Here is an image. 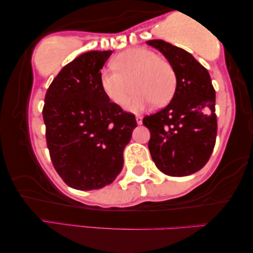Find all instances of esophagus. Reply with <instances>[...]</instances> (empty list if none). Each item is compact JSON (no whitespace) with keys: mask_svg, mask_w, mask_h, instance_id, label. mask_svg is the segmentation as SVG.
Segmentation results:
<instances>
[{"mask_svg":"<svg viewBox=\"0 0 253 253\" xmlns=\"http://www.w3.org/2000/svg\"><path fill=\"white\" fill-rule=\"evenodd\" d=\"M135 120H136V123H138V124H142V118L140 117V115H136Z\"/></svg>","mask_w":253,"mask_h":253,"instance_id":"obj_1","label":"esophagus"}]
</instances>
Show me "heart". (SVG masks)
Here are the masks:
<instances>
[{
  "instance_id": "b5f03b06",
  "label": "heart",
  "mask_w": 253,
  "mask_h": 253,
  "mask_svg": "<svg viewBox=\"0 0 253 253\" xmlns=\"http://www.w3.org/2000/svg\"><path fill=\"white\" fill-rule=\"evenodd\" d=\"M112 66L113 68L102 74L101 86L115 104H124L133 86L136 92L127 105L132 111H140L152 103L165 105L175 94L176 74L171 65L154 51L130 49L115 57Z\"/></svg>"
}]
</instances>
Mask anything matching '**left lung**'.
<instances>
[{
	"label": "left lung",
	"mask_w": 253,
	"mask_h": 253,
	"mask_svg": "<svg viewBox=\"0 0 253 253\" xmlns=\"http://www.w3.org/2000/svg\"><path fill=\"white\" fill-rule=\"evenodd\" d=\"M176 74L170 103L143 118L150 131L148 148L157 168L168 176H188L208 163L216 141L215 89L210 74L184 49L164 40H149Z\"/></svg>",
	"instance_id": "1"
}]
</instances>
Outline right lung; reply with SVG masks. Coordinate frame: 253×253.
I'll use <instances>...</instances> for the list:
<instances>
[{
    "label": "right lung",
    "instance_id": "add662e5",
    "mask_svg": "<svg viewBox=\"0 0 253 253\" xmlns=\"http://www.w3.org/2000/svg\"><path fill=\"white\" fill-rule=\"evenodd\" d=\"M111 55L107 50L78 56L45 93L49 155L61 179L78 190L103 188L117 178L136 126L134 114L111 102L102 89L101 69Z\"/></svg>",
    "mask_w": 253,
    "mask_h": 253
}]
</instances>
